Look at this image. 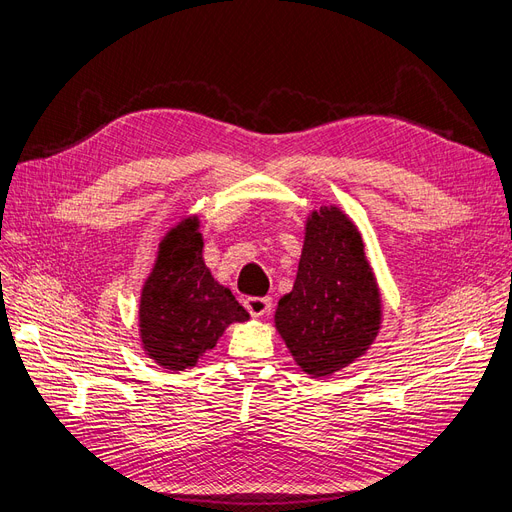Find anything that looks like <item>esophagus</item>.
I'll return each mask as SVG.
<instances>
[{
	"label": "esophagus",
	"mask_w": 512,
	"mask_h": 512,
	"mask_svg": "<svg viewBox=\"0 0 512 512\" xmlns=\"http://www.w3.org/2000/svg\"><path fill=\"white\" fill-rule=\"evenodd\" d=\"M244 308L251 312V316L261 318L266 316L272 308V299L270 297H246L244 299Z\"/></svg>",
	"instance_id": "34e87169"
}]
</instances>
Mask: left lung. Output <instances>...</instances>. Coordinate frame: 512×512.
<instances>
[{
    "mask_svg": "<svg viewBox=\"0 0 512 512\" xmlns=\"http://www.w3.org/2000/svg\"><path fill=\"white\" fill-rule=\"evenodd\" d=\"M276 331L301 371L327 377L363 356L382 325V297L358 227L337 206L306 221L293 291L280 297Z\"/></svg>",
    "mask_w": 512,
    "mask_h": 512,
    "instance_id": "8db88e82",
    "label": "left lung"
}]
</instances>
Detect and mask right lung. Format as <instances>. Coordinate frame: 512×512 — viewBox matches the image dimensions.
Listing matches in <instances>:
<instances>
[{"instance_id":"obj_1","label":"right lung","mask_w":512,"mask_h":512,"mask_svg":"<svg viewBox=\"0 0 512 512\" xmlns=\"http://www.w3.org/2000/svg\"><path fill=\"white\" fill-rule=\"evenodd\" d=\"M200 219L170 227L158 244L139 301V333L145 354L168 371H185L213 350L232 323L249 320L230 289L204 266Z\"/></svg>"}]
</instances>
